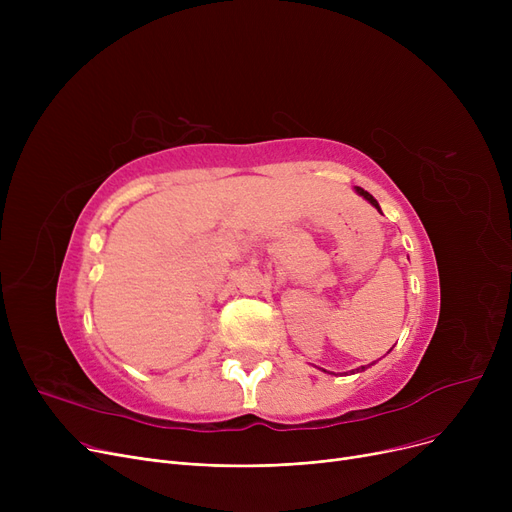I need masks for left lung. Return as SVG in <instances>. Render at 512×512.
<instances>
[{
    "instance_id": "1",
    "label": "left lung",
    "mask_w": 512,
    "mask_h": 512,
    "mask_svg": "<svg viewBox=\"0 0 512 512\" xmlns=\"http://www.w3.org/2000/svg\"><path fill=\"white\" fill-rule=\"evenodd\" d=\"M355 191H357V193H359V195H361L363 199H367V201H369V203H371V205H373L375 209H378V211H380V205H378V201H375V199H373V197H371V195H369L367 191H363V188H361V186H355ZM361 369H365V367H361ZM357 371H359V369H357Z\"/></svg>"
}]
</instances>
